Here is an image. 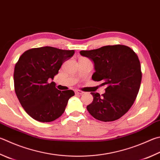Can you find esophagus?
I'll list each match as a JSON object with an SVG mask.
<instances>
[{"instance_id": "1", "label": "esophagus", "mask_w": 160, "mask_h": 160, "mask_svg": "<svg viewBox=\"0 0 160 160\" xmlns=\"http://www.w3.org/2000/svg\"><path fill=\"white\" fill-rule=\"evenodd\" d=\"M75 94H79V95H82V94H84V92L81 91V90H75Z\"/></svg>"}]
</instances>
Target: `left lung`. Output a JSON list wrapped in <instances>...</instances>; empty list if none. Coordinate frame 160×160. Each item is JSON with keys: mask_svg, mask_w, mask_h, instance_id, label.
Returning <instances> with one entry per match:
<instances>
[{"mask_svg": "<svg viewBox=\"0 0 160 160\" xmlns=\"http://www.w3.org/2000/svg\"><path fill=\"white\" fill-rule=\"evenodd\" d=\"M80 53L94 63L92 80L106 86L103 94L91 92L94 99L87 109L98 120H118L132 107L140 89L142 72L137 54L123 45H106Z\"/></svg>", "mask_w": 160, "mask_h": 160, "instance_id": "obj_1", "label": "left lung"}]
</instances>
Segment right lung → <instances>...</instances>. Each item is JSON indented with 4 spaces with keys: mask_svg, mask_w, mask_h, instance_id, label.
I'll list each match as a JSON object with an SVG mask.
<instances>
[{
    "mask_svg": "<svg viewBox=\"0 0 160 160\" xmlns=\"http://www.w3.org/2000/svg\"><path fill=\"white\" fill-rule=\"evenodd\" d=\"M74 53V50L46 46L30 49L20 56L14 66V91L22 106L34 120L50 122L59 118L75 95L72 90L60 91L54 82H49Z\"/></svg>",
    "mask_w": 160,
    "mask_h": 160,
    "instance_id": "add662e5",
    "label": "right lung"
}]
</instances>
